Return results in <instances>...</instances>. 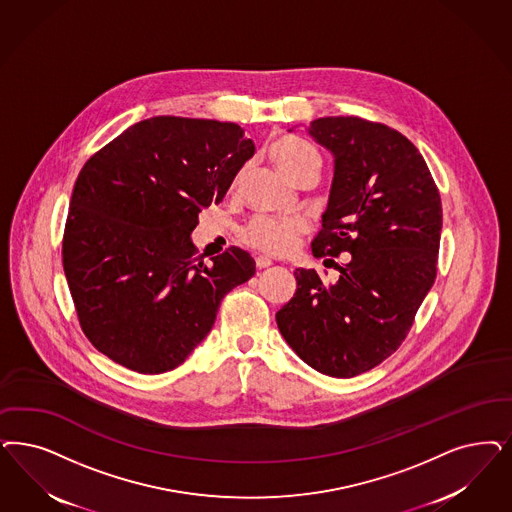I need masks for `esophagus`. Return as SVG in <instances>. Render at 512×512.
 <instances>
[{
    "label": "esophagus",
    "instance_id": "obj_1",
    "mask_svg": "<svg viewBox=\"0 0 512 512\" xmlns=\"http://www.w3.org/2000/svg\"><path fill=\"white\" fill-rule=\"evenodd\" d=\"M255 265H257L259 270H261V268H268V266H272V259H268L265 255H259V257L255 259Z\"/></svg>",
    "mask_w": 512,
    "mask_h": 512
}]
</instances>
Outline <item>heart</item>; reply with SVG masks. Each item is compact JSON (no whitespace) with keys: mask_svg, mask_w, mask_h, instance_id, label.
<instances>
[{"mask_svg":"<svg viewBox=\"0 0 512 512\" xmlns=\"http://www.w3.org/2000/svg\"><path fill=\"white\" fill-rule=\"evenodd\" d=\"M270 159L285 176L297 172L306 162L319 160L316 149L308 141L283 136L270 145ZM304 221L299 217H268L259 215L247 225L242 236L247 244L272 255H283L297 246Z\"/></svg>","mask_w":512,"mask_h":512,"instance_id":"b5f03b06","label":"heart"}]
</instances>
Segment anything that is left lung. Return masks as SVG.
Segmentation results:
<instances>
[{
    "label": "left lung",
    "instance_id": "left-lung-1",
    "mask_svg": "<svg viewBox=\"0 0 512 512\" xmlns=\"http://www.w3.org/2000/svg\"><path fill=\"white\" fill-rule=\"evenodd\" d=\"M306 132L335 159L312 251L352 257L335 283L299 268L276 321L306 365L352 378L401 346L435 283L441 194L414 143L386 124L321 117Z\"/></svg>",
    "mask_w": 512,
    "mask_h": 512
}]
</instances>
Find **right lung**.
<instances>
[{"mask_svg": "<svg viewBox=\"0 0 512 512\" xmlns=\"http://www.w3.org/2000/svg\"><path fill=\"white\" fill-rule=\"evenodd\" d=\"M253 153L238 124L151 117L90 157L71 194L62 261L98 352L160 374L212 331L221 300L255 274V261L229 247L198 263L191 234Z\"/></svg>", "mask_w": 512, "mask_h": 512, "instance_id": "add662e5", "label": "right lung"}]
</instances>
